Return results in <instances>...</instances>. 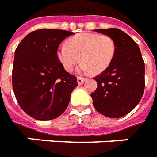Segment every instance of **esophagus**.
Instances as JSON below:
<instances>
[{
    "label": "esophagus",
    "instance_id": "1",
    "mask_svg": "<svg viewBox=\"0 0 157 157\" xmlns=\"http://www.w3.org/2000/svg\"><path fill=\"white\" fill-rule=\"evenodd\" d=\"M85 81H86V78H84V77H82V76H78V77H77V82H78L79 85L83 84Z\"/></svg>",
    "mask_w": 157,
    "mask_h": 157
}]
</instances>
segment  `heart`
Here are the masks:
<instances>
[{
	"instance_id": "1",
	"label": "heart",
	"mask_w": 157,
	"mask_h": 157,
	"mask_svg": "<svg viewBox=\"0 0 157 157\" xmlns=\"http://www.w3.org/2000/svg\"><path fill=\"white\" fill-rule=\"evenodd\" d=\"M57 50V58L65 71H73L80 59L79 71L100 73L109 67L116 53V42L108 36L82 33L67 40Z\"/></svg>"
}]
</instances>
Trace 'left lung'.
Here are the masks:
<instances>
[{
	"label": "left lung",
	"mask_w": 157,
	"mask_h": 157,
	"mask_svg": "<svg viewBox=\"0 0 157 157\" xmlns=\"http://www.w3.org/2000/svg\"><path fill=\"white\" fill-rule=\"evenodd\" d=\"M111 37L116 53L109 67L94 79L98 87L91 94L97 111L105 117L119 118L131 112L144 91V62L138 44L119 29H94Z\"/></svg>",
	"instance_id": "1"
}]
</instances>
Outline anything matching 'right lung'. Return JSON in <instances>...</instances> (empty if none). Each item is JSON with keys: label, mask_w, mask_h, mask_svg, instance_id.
<instances>
[{"label": "right lung", "mask_w": 157, "mask_h": 157, "mask_svg": "<svg viewBox=\"0 0 157 157\" xmlns=\"http://www.w3.org/2000/svg\"><path fill=\"white\" fill-rule=\"evenodd\" d=\"M74 34L63 29H37L16 48L13 88L18 105L29 117L52 120L67 108L78 83L75 75L63 69L57 50L66 37Z\"/></svg>", "instance_id": "1"}]
</instances>
